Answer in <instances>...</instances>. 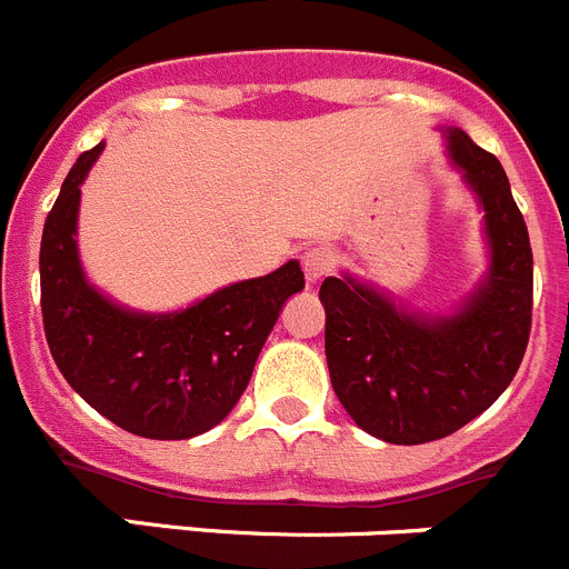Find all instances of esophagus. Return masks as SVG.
<instances>
[{
	"instance_id": "esophagus-1",
	"label": "esophagus",
	"mask_w": 569,
	"mask_h": 569,
	"mask_svg": "<svg viewBox=\"0 0 569 569\" xmlns=\"http://www.w3.org/2000/svg\"><path fill=\"white\" fill-rule=\"evenodd\" d=\"M332 264H336V259H332L330 250L321 248V244H319V248L305 250V257H301V268H305L307 281L325 279V276L332 270Z\"/></svg>"
}]
</instances>
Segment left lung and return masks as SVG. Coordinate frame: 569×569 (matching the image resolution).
Returning a JSON list of instances; mask_svg holds the SVG:
<instances>
[{
  "label": "left lung",
  "instance_id": "left-lung-1",
  "mask_svg": "<svg viewBox=\"0 0 569 569\" xmlns=\"http://www.w3.org/2000/svg\"><path fill=\"white\" fill-rule=\"evenodd\" d=\"M451 158L486 211L491 270L477 293L442 319H423L352 276H327L325 352L332 389L372 437L420 446L455 435L508 389L533 316V250L502 163L462 129Z\"/></svg>",
  "mask_w": 569,
  "mask_h": 569
}]
</instances>
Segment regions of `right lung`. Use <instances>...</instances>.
<instances>
[{
	"instance_id": "right-lung-1",
	"label": "right lung",
	"mask_w": 569,
	"mask_h": 569,
	"mask_svg": "<svg viewBox=\"0 0 569 569\" xmlns=\"http://www.w3.org/2000/svg\"><path fill=\"white\" fill-rule=\"evenodd\" d=\"M103 143L67 174L41 233V319L56 367L114 426L149 440H186L228 417L281 305L305 288L299 262L237 281L169 316L129 312L83 279L76 248L81 182Z\"/></svg>"
}]
</instances>
